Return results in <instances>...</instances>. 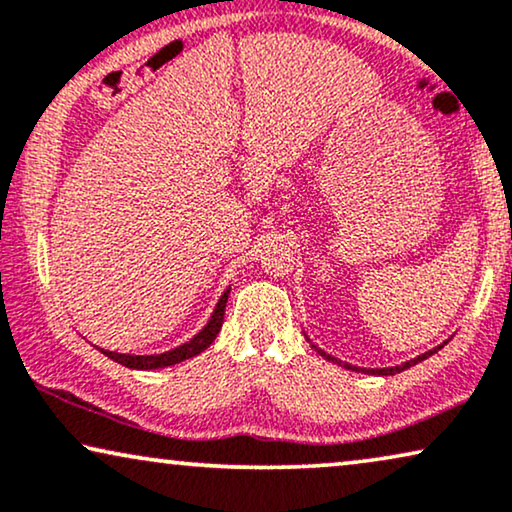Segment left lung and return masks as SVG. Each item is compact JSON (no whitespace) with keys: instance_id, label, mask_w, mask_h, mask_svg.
<instances>
[{"instance_id":"1","label":"left lung","mask_w":512,"mask_h":512,"mask_svg":"<svg viewBox=\"0 0 512 512\" xmlns=\"http://www.w3.org/2000/svg\"><path fill=\"white\" fill-rule=\"evenodd\" d=\"M447 342H442L440 346H435V349H431V351H426V353H421V356H417V358H412V360H407V363H403V365H395V367H377V370H367V367H356V365H349V363H342V360H337L335 356H330V353H325L323 349H318L316 344H311L313 349H316L320 356H323L325 360H330V363H337V365H342V367H346V370H353V372H367V374H379V377H388V374H398V372H403V370H410L412 365H417V363H421V360H426L428 356H433L435 351H440L442 346H445Z\"/></svg>"}]
</instances>
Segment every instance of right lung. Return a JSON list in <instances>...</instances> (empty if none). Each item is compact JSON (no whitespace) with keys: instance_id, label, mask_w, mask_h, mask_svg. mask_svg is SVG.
<instances>
[{"instance_id":"obj_1","label":"right lung","mask_w":512,"mask_h":512,"mask_svg":"<svg viewBox=\"0 0 512 512\" xmlns=\"http://www.w3.org/2000/svg\"><path fill=\"white\" fill-rule=\"evenodd\" d=\"M229 290L231 288L224 290L222 297L217 299V304H215L213 313H210L208 323L203 325L201 330L196 332L192 339H189V342L175 346V349L154 353V356H133V353H117V351H105V349H100V351L105 353L107 358H112L114 363L131 367V370H161V367L177 365V363H182V360L199 356V353L206 351L208 346L215 342V337L220 335L222 323H224V306H227Z\"/></svg>"}]
</instances>
